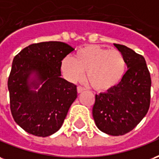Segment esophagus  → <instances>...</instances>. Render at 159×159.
Here are the masks:
<instances>
[{
	"label": "esophagus",
	"mask_w": 159,
	"mask_h": 159,
	"mask_svg": "<svg viewBox=\"0 0 159 159\" xmlns=\"http://www.w3.org/2000/svg\"><path fill=\"white\" fill-rule=\"evenodd\" d=\"M85 89L84 87H82V86H80L79 85L78 87H77V91H78V93H81V92H83Z\"/></svg>",
	"instance_id": "1"
}]
</instances>
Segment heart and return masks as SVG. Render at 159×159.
Wrapping results in <instances>:
<instances>
[{
  "label": "heart",
  "mask_w": 159,
  "mask_h": 159,
  "mask_svg": "<svg viewBox=\"0 0 159 159\" xmlns=\"http://www.w3.org/2000/svg\"><path fill=\"white\" fill-rule=\"evenodd\" d=\"M124 56L116 49L108 50L101 46H87L75 53L73 58H66L62 70L68 80L85 79L94 90L109 91L121 82L125 73Z\"/></svg>",
  "instance_id": "obj_1"
}]
</instances>
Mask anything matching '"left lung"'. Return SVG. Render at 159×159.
Instances as JSON below:
<instances>
[{
  "label": "left lung",
  "mask_w": 159,
  "mask_h": 159,
  "mask_svg": "<svg viewBox=\"0 0 159 159\" xmlns=\"http://www.w3.org/2000/svg\"><path fill=\"white\" fill-rule=\"evenodd\" d=\"M114 46L122 53L129 68L117 86L96 95L92 114L100 130L123 135L131 131L148 113L152 80L143 56L125 46Z\"/></svg>",
  "instance_id": "8db88e82"
}]
</instances>
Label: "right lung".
Wrapping results in <instances>:
<instances>
[{"label": "right lung", "instance_id": "obj_1", "mask_svg": "<svg viewBox=\"0 0 159 159\" xmlns=\"http://www.w3.org/2000/svg\"><path fill=\"white\" fill-rule=\"evenodd\" d=\"M74 50L66 43L47 41L15 56L7 81L10 108L15 122L31 135L46 137L57 131L76 99V85L61 78L62 61ZM32 72L37 80L30 81ZM40 84L38 92L31 89Z\"/></svg>", "mask_w": 159, "mask_h": 159}]
</instances>
